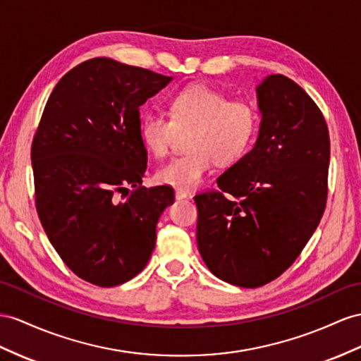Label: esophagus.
Here are the masks:
<instances>
[{
	"label": "esophagus",
	"mask_w": 361,
	"mask_h": 361,
	"mask_svg": "<svg viewBox=\"0 0 361 361\" xmlns=\"http://www.w3.org/2000/svg\"><path fill=\"white\" fill-rule=\"evenodd\" d=\"M175 198H177V200H186V198H190V195H189L188 192L177 189V190H175Z\"/></svg>",
	"instance_id": "1"
}]
</instances>
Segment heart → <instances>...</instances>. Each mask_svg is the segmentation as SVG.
Here are the masks:
<instances>
[{"label":"heart","instance_id":"1","mask_svg":"<svg viewBox=\"0 0 361 361\" xmlns=\"http://www.w3.org/2000/svg\"><path fill=\"white\" fill-rule=\"evenodd\" d=\"M169 118L159 113L142 117L140 137L155 157L168 154L177 131H188V152L173 157L155 172L166 186L192 190L204 181L212 163L230 166L252 146L257 131L256 109L243 100H228L206 85H192L173 94Z\"/></svg>","mask_w":361,"mask_h":361}]
</instances>
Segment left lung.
<instances>
[{"label": "left lung", "instance_id": "obj_1", "mask_svg": "<svg viewBox=\"0 0 361 361\" xmlns=\"http://www.w3.org/2000/svg\"><path fill=\"white\" fill-rule=\"evenodd\" d=\"M256 97L253 149L216 180L221 192L195 197L202 261L243 288L271 282L298 259L328 195L329 134L314 100L282 75L267 76Z\"/></svg>", "mask_w": 361, "mask_h": 361}]
</instances>
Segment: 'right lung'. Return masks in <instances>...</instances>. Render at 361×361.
Segmentation results:
<instances>
[{
    "label": "right lung",
    "instance_id": "1",
    "mask_svg": "<svg viewBox=\"0 0 361 361\" xmlns=\"http://www.w3.org/2000/svg\"><path fill=\"white\" fill-rule=\"evenodd\" d=\"M171 80L94 58L70 70L44 108L32 145L36 210L54 250L90 283L116 286L140 273L173 204L172 188L142 186L140 137V106Z\"/></svg>",
    "mask_w": 361,
    "mask_h": 361
}]
</instances>
